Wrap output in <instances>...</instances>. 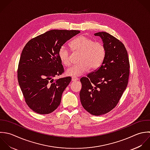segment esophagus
<instances>
[{"mask_svg":"<svg viewBox=\"0 0 150 150\" xmlns=\"http://www.w3.org/2000/svg\"><path fill=\"white\" fill-rule=\"evenodd\" d=\"M71 80H72V81H74H74H78V78H76V77H72Z\"/></svg>","mask_w":150,"mask_h":150,"instance_id":"1","label":"esophagus"}]
</instances>
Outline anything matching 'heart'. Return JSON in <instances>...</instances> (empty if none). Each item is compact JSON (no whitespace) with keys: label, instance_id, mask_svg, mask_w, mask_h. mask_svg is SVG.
Instances as JSON below:
<instances>
[{"label":"heart","instance_id":"1","mask_svg":"<svg viewBox=\"0 0 150 150\" xmlns=\"http://www.w3.org/2000/svg\"><path fill=\"white\" fill-rule=\"evenodd\" d=\"M74 51L81 53L79 64L72 66L66 71L67 75L79 76L89 71L99 68L103 62L106 56V48L104 44L99 41H94L92 39L84 35L74 38L70 43ZM58 57L61 62L65 66L71 64V57L69 50L65 46L60 47Z\"/></svg>","mask_w":150,"mask_h":150}]
</instances>
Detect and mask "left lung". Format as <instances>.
<instances>
[{"mask_svg":"<svg viewBox=\"0 0 150 150\" xmlns=\"http://www.w3.org/2000/svg\"><path fill=\"white\" fill-rule=\"evenodd\" d=\"M99 36L106 48L102 65L81 78L80 99L83 108L94 116L105 115L119 103L128 84L130 64L124 44L106 32L94 34Z\"/></svg>","mask_w":150,"mask_h":150,"instance_id":"8db88e82","label":"left lung"}]
</instances>
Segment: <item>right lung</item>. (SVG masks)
Returning a JSON list of instances; mask_svg holds the SVG:
<instances>
[{"label": "right lung", "instance_id": "1", "mask_svg": "<svg viewBox=\"0 0 150 150\" xmlns=\"http://www.w3.org/2000/svg\"><path fill=\"white\" fill-rule=\"evenodd\" d=\"M79 33L52 30L32 38L24 46L18 66V82L27 105L35 113L49 114L60 105L71 78L53 79L64 72L58 51Z\"/></svg>", "mask_w": 150, "mask_h": 150}]
</instances>
